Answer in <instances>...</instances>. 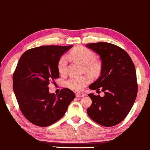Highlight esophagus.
<instances>
[{"instance_id":"obj_1","label":"esophagus","mask_w":150,"mask_h":150,"mask_svg":"<svg viewBox=\"0 0 150 150\" xmlns=\"http://www.w3.org/2000/svg\"><path fill=\"white\" fill-rule=\"evenodd\" d=\"M85 96V94L83 93H80V92H77V93H76V96L77 97H83Z\"/></svg>"}]
</instances>
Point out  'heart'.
<instances>
[{
	"mask_svg": "<svg viewBox=\"0 0 150 150\" xmlns=\"http://www.w3.org/2000/svg\"><path fill=\"white\" fill-rule=\"evenodd\" d=\"M72 60L83 64L84 70L93 77H97L102 71V64L97 59L94 58V55L91 50L83 46L75 47L68 54ZM58 70L60 74H64L67 70V58L61 56L58 62ZM90 79L88 75L79 77H72L67 81V86L71 89L80 91L90 83Z\"/></svg>",
	"mask_w": 150,
	"mask_h": 150,
	"instance_id": "b5f03b06",
	"label": "heart"
}]
</instances>
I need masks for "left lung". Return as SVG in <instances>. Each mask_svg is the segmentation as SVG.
Wrapping results in <instances>:
<instances>
[{"label":"left lung","instance_id":"obj_1","mask_svg":"<svg viewBox=\"0 0 150 150\" xmlns=\"http://www.w3.org/2000/svg\"><path fill=\"white\" fill-rule=\"evenodd\" d=\"M86 46L102 61L100 77L89 88L105 93L103 97L88 94L92 103L88 115L101 126H115L127 116L137 95L135 67L127 52L114 44L99 42Z\"/></svg>","mask_w":150,"mask_h":150}]
</instances>
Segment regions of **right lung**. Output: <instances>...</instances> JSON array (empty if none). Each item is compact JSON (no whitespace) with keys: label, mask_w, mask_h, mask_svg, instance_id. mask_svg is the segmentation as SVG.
I'll list each match as a JSON object with an SVG mask.
<instances>
[{"label":"right lung","mask_w":150,"mask_h":150,"mask_svg":"<svg viewBox=\"0 0 150 150\" xmlns=\"http://www.w3.org/2000/svg\"><path fill=\"white\" fill-rule=\"evenodd\" d=\"M73 45H43L32 48L20 57L13 75V88L21 112L36 126L46 127L66 113L75 95L69 88L58 94L49 92L50 82L59 77L58 62Z\"/></svg>","instance_id":"obj_1"}]
</instances>
